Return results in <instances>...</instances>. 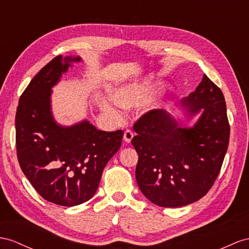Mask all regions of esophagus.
<instances>
[{
    "label": "esophagus",
    "mask_w": 249,
    "mask_h": 249,
    "mask_svg": "<svg viewBox=\"0 0 249 249\" xmlns=\"http://www.w3.org/2000/svg\"><path fill=\"white\" fill-rule=\"evenodd\" d=\"M133 137H135V133H133L131 130H126L124 132V141L126 143H130Z\"/></svg>",
    "instance_id": "1"
}]
</instances>
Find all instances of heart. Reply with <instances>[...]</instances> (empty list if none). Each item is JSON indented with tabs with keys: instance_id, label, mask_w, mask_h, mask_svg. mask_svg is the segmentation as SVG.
<instances>
[{
	"instance_id": "heart-1",
	"label": "heart",
	"mask_w": 249,
	"mask_h": 249,
	"mask_svg": "<svg viewBox=\"0 0 249 249\" xmlns=\"http://www.w3.org/2000/svg\"><path fill=\"white\" fill-rule=\"evenodd\" d=\"M154 95L155 90L150 86L140 84V83H132L119 89L116 93V101L121 107H139L148 103ZM102 106L107 112L116 111V108L109 102H104Z\"/></svg>"
}]
</instances>
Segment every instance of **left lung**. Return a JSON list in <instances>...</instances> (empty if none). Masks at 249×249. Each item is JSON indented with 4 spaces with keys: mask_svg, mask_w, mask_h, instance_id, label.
<instances>
[{
    "mask_svg": "<svg viewBox=\"0 0 249 249\" xmlns=\"http://www.w3.org/2000/svg\"><path fill=\"white\" fill-rule=\"evenodd\" d=\"M180 105L189 118L201 112L193 127L163 109L146 112L133 125L138 186L162 207L185 206L205 196L220 173L229 142L224 95L206 74Z\"/></svg>",
    "mask_w": 249,
    "mask_h": 249,
    "instance_id": "obj_1",
    "label": "left lung"
}]
</instances>
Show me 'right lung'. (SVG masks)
Masks as SVG:
<instances>
[{
	"instance_id": "1",
	"label": "right lung",
	"mask_w": 249,
	"mask_h": 249,
	"mask_svg": "<svg viewBox=\"0 0 249 249\" xmlns=\"http://www.w3.org/2000/svg\"><path fill=\"white\" fill-rule=\"evenodd\" d=\"M80 56H55L22 93L16 114L18 160L44 199L75 206L91 199L105 165L119 150L124 132L102 131L88 122L61 126L52 112V88Z\"/></svg>"
}]
</instances>
